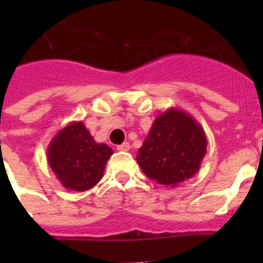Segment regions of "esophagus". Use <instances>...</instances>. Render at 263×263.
I'll use <instances>...</instances> for the list:
<instances>
[{
    "mask_svg": "<svg viewBox=\"0 0 263 263\" xmlns=\"http://www.w3.org/2000/svg\"><path fill=\"white\" fill-rule=\"evenodd\" d=\"M117 150H118V151H128L129 150V144H128V142H123L122 145H118V146H117Z\"/></svg>",
    "mask_w": 263,
    "mask_h": 263,
    "instance_id": "34e87169",
    "label": "esophagus"
}]
</instances>
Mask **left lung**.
Listing matches in <instances>:
<instances>
[{
    "mask_svg": "<svg viewBox=\"0 0 263 263\" xmlns=\"http://www.w3.org/2000/svg\"><path fill=\"white\" fill-rule=\"evenodd\" d=\"M206 147L202 126L184 110L169 108L153 122L136 160L148 178L176 188L197 173Z\"/></svg>",
    "mask_w": 263,
    "mask_h": 263,
    "instance_id": "obj_1",
    "label": "left lung"
}]
</instances>
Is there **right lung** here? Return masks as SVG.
I'll use <instances>...</instances> for the list:
<instances>
[{
  "label": "right lung",
  "instance_id": "1",
  "mask_svg": "<svg viewBox=\"0 0 263 263\" xmlns=\"http://www.w3.org/2000/svg\"><path fill=\"white\" fill-rule=\"evenodd\" d=\"M112 154L108 145L95 141L84 122H70L50 140L47 160L66 190L84 192L103 178Z\"/></svg>",
  "mask_w": 263,
  "mask_h": 263
}]
</instances>
